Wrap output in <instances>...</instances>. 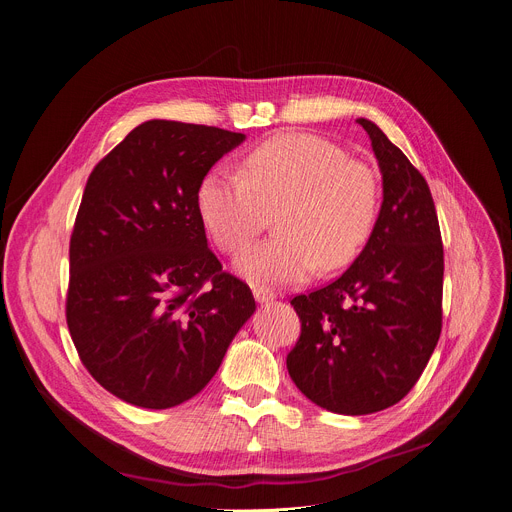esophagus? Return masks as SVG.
Returning a JSON list of instances; mask_svg holds the SVG:
<instances>
[{
  "mask_svg": "<svg viewBox=\"0 0 512 512\" xmlns=\"http://www.w3.org/2000/svg\"><path fill=\"white\" fill-rule=\"evenodd\" d=\"M253 296H255L257 302L263 304V302L273 300V298H275V292L269 290V288H265V286H255V288H253Z\"/></svg>",
  "mask_w": 512,
  "mask_h": 512,
  "instance_id": "obj_1",
  "label": "esophagus"
}]
</instances>
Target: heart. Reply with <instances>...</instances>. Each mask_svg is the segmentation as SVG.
<instances>
[{"label":"heart","mask_w":512,"mask_h":512,"mask_svg":"<svg viewBox=\"0 0 512 512\" xmlns=\"http://www.w3.org/2000/svg\"><path fill=\"white\" fill-rule=\"evenodd\" d=\"M380 208L376 171L316 134L290 132L249 151L241 175L210 171L198 212L216 247L241 253L277 222V235L247 249L237 269L251 282L294 284L347 267L374 230Z\"/></svg>","instance_id":"b5f03b06"}]
</instances>
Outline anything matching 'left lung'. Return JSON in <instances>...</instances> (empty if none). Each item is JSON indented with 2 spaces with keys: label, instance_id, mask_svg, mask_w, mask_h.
Wrapping results in <instances>:
<instances>
[{
  "label": "left lung",
  "instance_id": "1",
  "mask_svg": "<svg viewBox=\"0 0 512 512\" xmlns=\"http://www.w3.org/2000/svg\"><path fill=\"white\" fill-rule=\"evenodd\" d=\"M357 122L382 169L380 216L341 277L292 298L302 327L286 357L308 400L351 416L412 390L443 322V243L427 179L374 122Z\"/></svg>",
  "mask_w": 512,
  "mask_h": 512
}]
</instances>
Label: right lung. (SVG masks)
<instances>
[{
	"label": "right lung",
	"mask_w": 512,
	"mask_h": 512,
	"mask_svg": "<svg viewBox=\"0 0 512 512\" xmlns=\"http://www.w3.org/2000/svg\"><path fill=\"white\" fill-rule=\"evenodd\" d=\"M245 141L149 120L91 171L69 243L67 327L100 386L143 408L196 396L255 312L249 286L208 249L198 188Z\"/></svg>",
	"instance_id": "add662e5"
}]
</instances>
